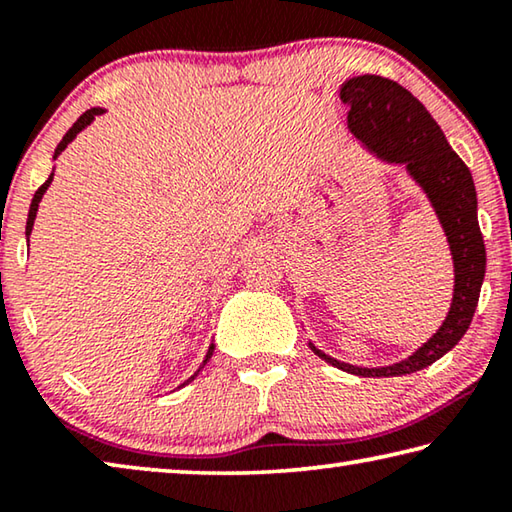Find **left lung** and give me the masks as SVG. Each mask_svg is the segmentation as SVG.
<instances>
[{
    "instance_id": "left-lung-1",
    "label": "left lung",
    "mask_w": 512,
    "mask_h": 512,
    "mask_svg": "<svg viewBox=\"0 0 512 512\" xmlns=\"http://www.w3.org/2000/svg\"><path fill=\"white\" fill-rule=\"evenodd\" d=\"M348 103V126L354 137L388 162L406 164L411 176L427 192L447 232L454 257V300L443 327L406 361L386 368H357L327 357L311 345L320 359L361 377H397L422 370L447 354L463 339L472 323L485 275V246L476 219V189L467 164L447 144L429 110L384 76H354L341 88Z\"/></svg>"
}]
</instances>
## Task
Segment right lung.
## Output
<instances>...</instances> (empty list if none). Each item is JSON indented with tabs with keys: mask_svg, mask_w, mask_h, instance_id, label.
Wrapping results in <instances>:
<instances>
[{
	"mask_svg": "<svg viewBox=\"0 0 512 512\" xmlns=\"http://www.w3.org/2000/svg\"><path fill=\"white\" fill-rule=\"evenodd\" d=\"M101 108H90V110H85L83 112V115L79 117V119H76L74 121V126L72 128H69V131L65 133V137H63V140H60V144L56 146V151H54V160L58 158V155L60 153H63L65 151V146L69 144V142H72L74 140V137L76 135H79L81 131H83V128L85 126H88L90 124V121L94 119V117H97V115H101ZM51 180H54V173H51V176L45 180V183H42L40 187H38V192L36 194H33V201H31V207H29V219H27V239H29V235H31V228H33V221H36V212H38V203H40V198H42V194H45L47 192V187L51 185ZM212 352H214V345H210V350H207V357H205V361H203V366H205V363L207 361H210V357H212ZM201 366V368H203ZM198 372H201V370H198ZM198 372H196V375H198ZM194 375V377H196ZM192 377V379H194ZM192 379H187V381H192ZM185 386V384H183Z\"/></svg>",
	"mask_w": 512,
	"mask_h": 512,
	"instance_id": "add662e5",
	"label": "right lung"
}]
</instances>
